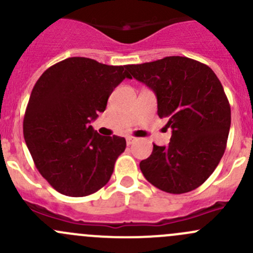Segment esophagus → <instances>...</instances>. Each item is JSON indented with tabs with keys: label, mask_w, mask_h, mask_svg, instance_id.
<instances>
[{
	"label": "esophagus",
	"mask_w": 253,
	"mask_h": 253,
	"mask_svg": "<svg viewBox=\"0 0 253 253\" xmlns=\"http://www.w3.org/2000/svg\"><path fill=\"white\" fill-rule=\"evenodd\" d=\"M126 141H127V144H132V143H133L134 141H136V138H134V137H132V136H128V137H126Z\"/></svg>",
	"instance_id": "34e87169"
}]
</instances>
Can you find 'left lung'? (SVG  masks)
Instances as JSON below:
<instances>
[{"instance_id": "1", "label": "left lung", "mask_w": 253, "mask_h": 253, "mask_svg": "<svg viewBox=\"0 0 253 253\" xmlns=\"http://www.w3.org/2000/svg\"><path fill=\"white\" fill-rule=\"evenodd\" d=\"M126 68L154 91L158 115L172 129L169 145L153 144L139 163L143 175L168 193L196 190L213 174L228 142L231 111L220 81L205 63L181 56Z\"/></svg>"}]
</instances>
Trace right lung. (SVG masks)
<instances>
[{
	"label": "right lung",
	"instance_id": "obj_1",
	"mask_svg": "<svg viewBox=\"0 0 253 253\" xmlns=\"http://www.w3.org/2000/svg\"><path fill=\"white\" fill-rule=\"evenodd\" d=\"M126 67L70 57L47 68L35 83L23 134L35 167L57 192L84 197L110 180L126 139L100 136L90 122L105 111L112 90L131 78Z\"/></svg>",
	"mask_w": 253,
	"mask_h": 253
}]
</instances>
